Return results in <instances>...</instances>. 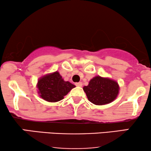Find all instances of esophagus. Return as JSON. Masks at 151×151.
Masks as SVG:
<instances>
[{
    "label": "esophagus",
    "mask_w": 151,
    "mask_h": 151,
    "mask_svg": "<svg viewBox=\"0 0 151 151\" xmlns=\"http://www.w3.org/2000/svg\"><path fill=\"white\" fill-rule=\"evenodd\" d=\"M75 84H76V86H82V82H76Z\"/></svg>",
    "instance_id": "obj_1"
}]
</instances>
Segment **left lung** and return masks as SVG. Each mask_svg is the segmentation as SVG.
<instances>
[{"instance_id":"1","label":"left lung","mask_w":151,"mask_h":151,"mask_svg":"<svg viewBox=\"0 0 151 151\" xmlns=\"http://www.w3.org/2000/svg\"><path fill=\"white\" fill-rule=\"evenodd\" d=\"M88 100L96 105H104L113 102L119 93V85L109 78L96 76L83 87Z\"/></svg>"}]
</instances>
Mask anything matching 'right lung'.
I'll use <instances>...</instances> for the list:
<instances>
[{"mask_svg": "<svg viewBox=\"0 0 151 151\" xmlns=\"http://www.w3.org/2000/svg\"><path fill=\"white\" fill-rule=\"evenodd\" d=\"M38 93L45 100L55 102L63 100L75 85L65 81L58 71L43 76L38 81Z\"/></svg>", "mask_w": 151, "mask_h": 151, "instance_id": "1", "label": "right lung"}]
</instances>
